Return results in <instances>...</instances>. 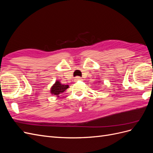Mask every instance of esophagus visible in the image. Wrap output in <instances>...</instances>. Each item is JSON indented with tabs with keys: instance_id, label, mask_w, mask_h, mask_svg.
Returning a JSON list of instances; mask_svg holds the SVG:
<instances>
[{
	"instance_id": "esophagus-1",
	"label": "esophagus",
	"mask_w": 153,
	"mask_h": 153,
	"mask_svg": "<svg viewBox=\"0 0 153 153\" xmlns=\"http://www.w3.org/2000/svg\"><path fill=\"white\" fill-rule=\"evenodd\" d=\"M82 80V78H81L80 77L76 76V77L75 78V82H77V81H78V80Z\"/></svg>"
}]
</instances>
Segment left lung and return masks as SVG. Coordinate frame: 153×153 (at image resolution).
Instances as JSON below:
<instances>
[{"instance_id":"8db88e82","label":"left lung","mask_w":153,"mask_h":153,"mask_svg":"<svg viewBox=\"0 0 153 153\" xmlns=\"http://www.w3.org/2000/svg\"><path fill=\"white\" fill-rule=\"evenodd\" d=\"M98 82H100V81H98ZM98 83H100V82H98Z\"/></svg>"}]
</instances>
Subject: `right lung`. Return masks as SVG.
I'll list each match as a JSON object with an SVG mask.
<instances>
[{
  "label": "right lung",
  "instance_id": "1",
  "mask_svg": "<svg viewBox=\"0 0 153 153\" xmlns=\"http://www.w3.org/2000/svg\"><path fill=\"white\" fill-rule=\"evenodd\" d=\"M68 88H69L68 85L62 84L60 81L56 80L52 87L50 88V93L56 96V97H59V94L64 92Z\"/></svg>",
  "mask_w": 153,
  "mask_h": 153
}]
</instances>
